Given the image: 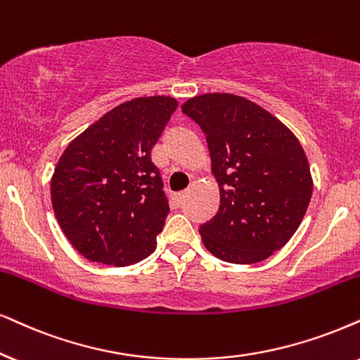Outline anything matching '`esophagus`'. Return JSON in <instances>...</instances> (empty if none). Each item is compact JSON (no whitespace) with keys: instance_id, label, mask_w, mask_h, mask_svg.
Wrapping results in <instances>:
<instances>
[{"instance_id":"obj_1","label":"esophagus","mask_w":360,"mask_h":360,"mask_svg":"<svg viewBox=\"0 0 360 360\" xmlns=\"http://www.w3.org/2000/svg\"><path fill=\"white\" fill-rule=\"evenodd\" d=\"M184 198H186V191H183V193L174 194V201H176V204H183Z\"/></svg>"}]
</instances>
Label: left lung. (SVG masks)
I'll return each instance as SVG.
<instances>
[{
  "label": "left lung",
  "mask_w": 360,
  "mask_h": 360,
  "mask_svg": "<svg viewBox=\"0 0 360 360\" xmlns=\"http://www.w3.org/2000/svg\"><path fill=\"white\" fill-rule=\"evenodd\" d=\"M181 108L206 134L219 186V211L199 227L202 244L226 262L264 261L292 238L311 201L301 143L269 111L236 94H201Z\"/></svg>",
  "instance_id": "8db88e82"
}]
</instances>
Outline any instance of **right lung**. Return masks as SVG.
I'll return each mask as SVG.
<instances>
[{"label": "right lung", "instance_id": "right-lung-1", "mask_svg": "<svg viewBox=\"0 0 360 360\" xmlns=\"http://www.w3.org/2000/svg\"><path fill=\"white\" fill-rule=\"evenodd\" d=\"M177 101L136 98L68 144L51 177L58 224L86 259L129 266L156 249L169 204L151 151Z\"/></svg>", "mask_w": 360, "mask_h": 360}]
</instances>
